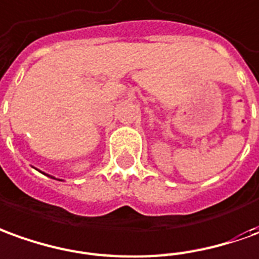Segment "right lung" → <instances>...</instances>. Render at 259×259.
I'll return each instance as SVG.
<instances>
[{"mask_svg":"<svg viewBox=\"0 0 259 259\" xmlns=\"http://www.w3.org/2000/svg\"><path fill=\"white\" fill-rule=\"evenodd\" d=\"M42 174H44V172H42ZM46 175V174H45ZM46 176H49V178H52V179H56V178H53V176H51V175H46ZM58 181H60V179H58Z\"/></svg>","mask_w":259,"mask_h":259,"instance_id":"obj_1","label":"right lung"}]
</instances>
